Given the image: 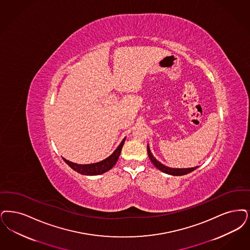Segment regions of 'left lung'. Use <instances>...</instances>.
Masks as SVG:
<instances>
[{
	"label": "left lung",
	"instance_id": "obj_1",
	"mask_svg": "<svg viewBox=\"0 0 250 250\" xmlns=\"http://www.w3.org/2000/svg\"><path fill=\"white\" fill-rule=\"evenodd\" d=\"M147 150H148L149 158H150V160L151 161V163L153 164V166H154L157 169L161 170L162 172H164V173H166V174L172 175V176H183V175L189 174V173L192 172L193 170H195L198 167H190V168H173V167H167V166H165L164 164H162L161 162L157 160V159L152 155L149 145L147 146Z\"/></svg>",
	"mask_w": 250,
	"mask_h": 250
}]
</instances>
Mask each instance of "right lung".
<instances>
[{"label":"right lung","mask_w":250,"mask_h":250,"mask_svg":"<svg viewBox=\"0 0 250 250\" xmlns=\"http://www.w3.org/2000/svg\"><path fill=\"white\" fill-rule=\"evenodd\" d=\"M125 141V138L122 140L120 145L117 147V149L114 150L109 157H107L104 160L97 162V163H93V164H87V165H80V164H76V163H72L70 161L67 160L65 158H63V160L65 161V163L70 167V168L80 173L82 175H86V176H95V175H100L103 174L107 171L111 169L116 162L118 160L119 156H120L121 150L124 146V143Z\"/></svg>","instance_id":"obj_1"}]
</instances>
